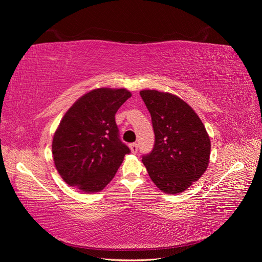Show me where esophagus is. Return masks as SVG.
<instances>
[{
	"mask_svg": "<svg viewBox=\"0 0 262 262\" xmlns=\"http://www.w3.org/2000/svg\"><path fill=\"white\" fill-rule=\"evenodd\" d=\"M129 148H130L133 154H137V152H138V144H137V143H130L129 144Z\"/></svg>",
	"mask_w": 262,
	"mask_h": 262,
	"instance_id": "1",
	"label": "esophagus"
}]
</instances>
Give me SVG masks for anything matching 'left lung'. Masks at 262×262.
Returning <instances> with one entry per match:
<instances>
[{
  "instance_id": "8db88e82",
  "label": "left lung",
  "mask_w": 262,
  "mask_h": 262,
  "mask_svg": "<svg viewBox=\"0 0 262 262\" xmlns=\"http://www.w3.org/2000/svg\"><path fill=\"white\" fill-rule=\"evenodd\" d=\"M140 95L155 134L153 150L142 162L159 190L181 193L207 170L209 136L196 113L177 95L157 90H142Z\"/></svg>"
}]
</instances>
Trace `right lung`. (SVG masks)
Returning <instances> with one entry per match:
<instances>
[{
	"instance_id": "right-lung-1",
	"label": "right lung",
	"mask_w": 262,
	"mask_h": 262,
	"mask_svg": "<svg viewBox=\"0 0 262 262\" xmlns=\"http://www.w3.org/2000/svg\"><path fill=\"white\" fill-rule=\"evenodd\" d=\"M132 93L99 88L70 107L54 134L52 153L62 180L81 192L102 191L130 152L119 138L115 116Z\"/></svg>"
}]
</instances>
